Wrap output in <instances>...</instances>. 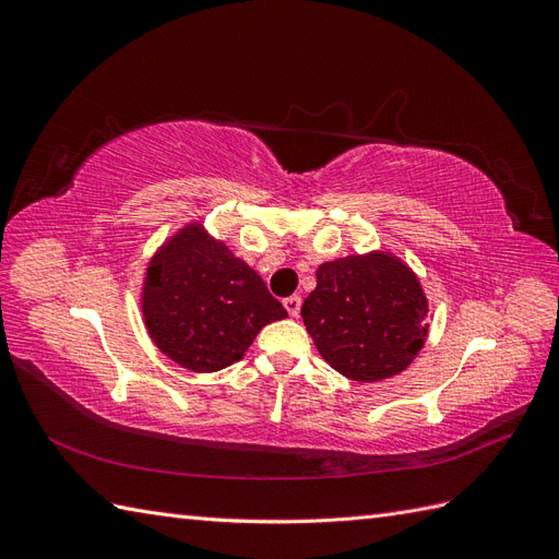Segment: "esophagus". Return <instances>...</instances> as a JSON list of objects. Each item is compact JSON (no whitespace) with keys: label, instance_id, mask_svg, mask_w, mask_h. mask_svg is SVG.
<instances>
[{"label":"esophagus","instance_id":"obj_1","mask_svg":"<svg viewBox=\"0 0 559 559\" xmlns=\"http://www.w3.org/2000/svg\"><path fill=\"white\" fill-rule=\"evenodd\" d=\"M300 306H302L300 296H289V298H284V308H286V312H289L292 317H298V314H300Z\"/></svg>","mask_w":559,"mask_h":559}]
</instances>
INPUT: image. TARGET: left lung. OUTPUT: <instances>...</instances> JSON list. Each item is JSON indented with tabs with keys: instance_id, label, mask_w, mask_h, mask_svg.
I'll return each instance as SVG.
<instances>
[{
	"instance_id": "left-lung-1",
	"label": "left lung",
	"mask_w": 559,
	"mask_h": 559,
	"mask_svg": "<svg viewBox=\"0 0 559 559\" xmlns=\"http://www.w3.org/2000/svg\"><path fill=\"white\" fill-rule=\"evenodd\" d=\"M300 317L324 361L357 382L399 376L429 335L419 277L386 249L321 263Z\"/></svg>"
}]
</instances>
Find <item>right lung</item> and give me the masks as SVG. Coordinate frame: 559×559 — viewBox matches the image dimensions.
Instances as JSON below:
<instances>
[{
    "mask_svg": "<svg viewBox=\"0 0 559 559\" xmlns=\"http://www.w3.org/2000/svg\"><path fill=\"white\" fill-rule=\"evenodd\" d=\"M140 306L151 343L191 373L240 361L263 326L286 317L257 270L200 222L186 224L156 249Z\"/></svg>",
    "mask_w": 559,
    "mask_h": 559,
    "instance_id": "obj_1",
    "label": "right lung"
}]
</instances>
